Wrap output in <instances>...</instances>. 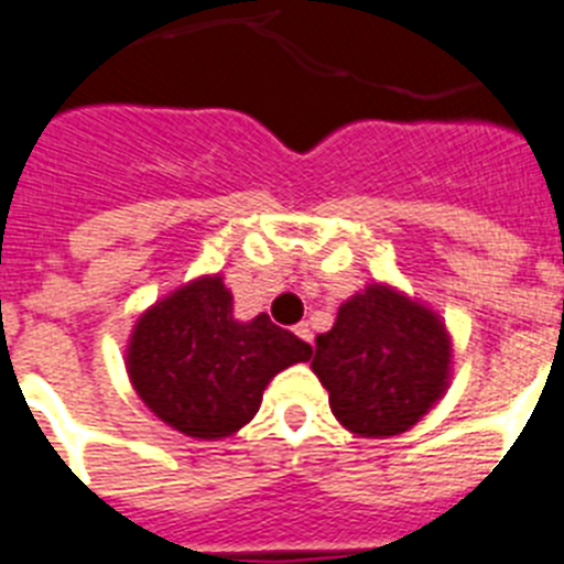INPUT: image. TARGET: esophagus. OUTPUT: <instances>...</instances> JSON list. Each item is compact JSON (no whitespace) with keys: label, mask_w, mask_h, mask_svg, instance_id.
<instances>
[{"label":"esophagus","mask_w":564,"mask_h":564,"mask_svg":"<svg viewBox=\"0 0 564 564\" xmlns=\"http://www.w3.org/2000/svg\"><path fill=\"white\" fill-rule=\"evenodd\" d=\"M293 330H296V336L302 338V341H307L313 347V330H311V325H307V322L296 325V327H293Z\"/></svg>","instance_id":"1"}]
</instances>
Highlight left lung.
Here are the masks:
<instances>
[{
  "mask_svg": "<svg viewBox=\"0 0 564 564\" xmlns=\"http://www.w3.org/2000/svg\"><path fill=\"white\" fill-rule=\"evenodd\" d=\"M449 358V336L435 313L370 285L344 302L333 330L316 338L313 372L347 430L387 437L410 430L443 395Z\"/></svg>",
  "mask_w": 564,
  "mask_h": 564,
  "instance_id": "8db88e82",
  "label": "left lung"
}]
</instances>
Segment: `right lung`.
I'll use <instances>...</instances> for the list:
<instances>
[{
    "instance_id": "obj_1",
    "label": "right lung",
    "mask_w": 564,
    "mask_h": 564,
    "mask_svg": "<svg viewBox=\"0 0 564 564\" xmlns=\"http://www.w3.org/2000/svg\"><path fill=\"white\" fill-rule=\"evenodd\" d=\"M311 352L265 313L237 322L223 279L203 276L143 313L127 367L154 415L183 435L214 441L246 426L268 381Z\"/></svg>"
}]
</instances>
